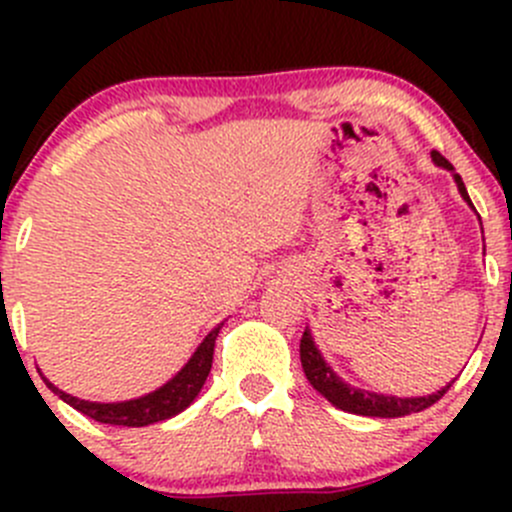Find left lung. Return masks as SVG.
<instances>
[{
  "label": "left lung",
  "instance_id": "left-lung-1",
  "mask_svg": "<svg viewBox=\"0 0 512 512\" xmlns=\"http://www.w3.org/2000/svg\"><path fill=\"white\" fill-rule=\"evenodd\" d=\"M431 160L438 165V168L451 170L453 180H456V185H458V193H461V198L473 208L471 198H468L466 185H463L461 175L453 170V165L448 163V160L443 158L438 151H431ZM473 213H476V208H473ZM299 359H302V369H304V376H307L309 384H312L314 389H317L319 394L329 401V404L337 406V409H342V411H347V414H356V416L399 418V416L418 414V411H423V409H428V406L436 404V401L441 399V396L446 394L453 384L451 381V384H446L443 389H438L436 394L406 396V399H401V396L376 394V391L356 389V386L347 384V381H344L342 376H339L337 371H334L332 366L324 361L322 352H319L317 344H314V337H312V332H309V327L304 329L302 339H299Z\"/></svg>",
  "mask_w": 512,
  "mask_h": 512
}]
</instances>
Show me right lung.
I'll return each mask as SVG.
<instances>
[{
    "label": "right lung",
    "instance_id": "1",
    "mask_svg": "<svg viewBox=\"0 0 512 512\" xmlns=\"http://www.w3.org/2000/svg\"><path fill=\"white\" fill-rule=\"evenodd\" d=\"M223 324L213 329L208 337L200 342V347L195 349L193 356L188 359V364L178 371L170 381H165L163 386L146 396H138L131 401H113V404H101V401H84L76 399V396L66 394L59 386L51 384L46 376L44 384L59 396L61 401H66L69 406H74L76 411H81L84 416L94 418L98 423H111V426H151V423L165 421V418H173L180 411L188 409L195 401V396L203 389L205 379L210 374V366H213V352H215V339Z\"/></svg>",
    "mask_w": 512,
    "mask_h": 512
}]
</instances>
